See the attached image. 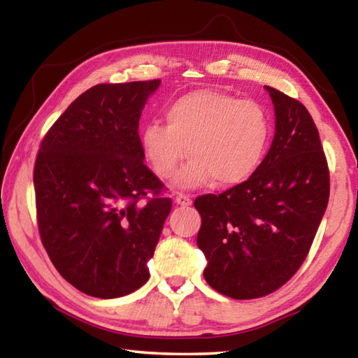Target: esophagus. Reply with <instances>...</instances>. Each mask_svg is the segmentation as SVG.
<instances>
[{"mask_svg": "<svg viewBox=\"0 0 358 358\" xmlns=\"http://www.w3.org/2000/svg\"><path fill=\"white\" fill-rule=\"evenodd\" d=\"M175 201H177V203L183 205V207H187V205L192 203V199L187 196V194H183V192H178L177 197H175Z\"/></svg>", "mask_w": 358, "mask_h": 358, "instance_id": "1", "label": "esophagus"}]
</instances>
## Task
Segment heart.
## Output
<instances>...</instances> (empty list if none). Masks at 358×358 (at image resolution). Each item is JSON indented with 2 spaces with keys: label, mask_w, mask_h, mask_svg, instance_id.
Listing matches in <instances>:
<instances>
[{
  "label": "heart",
  "mask_w": 358,
  "mask_h": 358,
  "mask_svg": "<svg viewBox=\"0 0 358 358\" xmlns=\"http://www.w3.org/2000/svg\"><path fill=\"white\" fill-rule=\"evenodd\" d=\"M167 124L150 121L141 143L148 164L159 178L178 175L183 186H201L215 180L234 186L251 178L268 148L270 117L262 104L238 99L220 90H196L167 106Z\"/></svg>",
  "instance_id": "obj_1"
}]
</instances>
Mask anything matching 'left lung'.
Listing matches in <instances>:
<instances>
[{"mask_svg": "<svg viewBox=\"0 0 358 358\" xmlns=\"http://www.w3.org/2000/svg\"><path fill=\"white\" fill-rule=\"evenodd\" d=\"M266 90L276 132L262 164L243 183L194 201L205 281L235 300L273 294L296 273L330 196L329 164L310 112L280 90Z\"/></svg>", "mask_w": 358, "mask_h": 358, "instance_id": "left-lung-1", "label": "left lung"}]
</instances>
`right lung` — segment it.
I'll return each instance as SVG.
<instances>
[{
	"label": "right lung",
	"mask_w": 358,
	"mask_h": 358,
	"mask_svg": "<svg viewBox=\"0 0 358 358\" xmlns=\"http://www.w3.org/2000/svg\"><path fill=\"white\" fill-rule=\"evenodd\" d=\"M159 78L99 83L52 124L36 156L39 235L80 292L117 299L148 281L172 199L143 162L138 120Z\"/></svg>",
	"instance_id": "add662e5"
}]
</instances>
